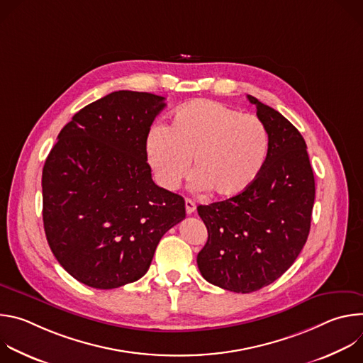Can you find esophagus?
I'll return each mask as SVG.
<instances>
[{"label":"esophagus","instance_id":"1","mask_svg":"<svg viewBox=\"0 0 363 363\" xmlns=\"http://www.w3.org/2000/svg\"><path fill=\"white\" fill-rule=\"evenodd\" d=\"M195 208H196V205H195V202L192 201V199H185V211H186V214L189 216V214H192L194 211H195Z\"/></svg>","mask_w":363,"mask_h":363}]
</instances>
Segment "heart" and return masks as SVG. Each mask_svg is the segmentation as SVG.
Masks as SVG:
<instances>
[{
  "label": "heart",
  "mask_w": 363,
  "mask_h": 363,
  "mask_svg": "<svg viewBox=\"0 0 363 363\" xmlns=\"http://www.w3.org/2000/svg\"><path fill=\"white\" fill-rule=\"evenodd\" d=\"M267 152L260 119L208 99L185 103L167 129L155 128L146 139L147 162L161 186L178 189L192 160L195 188L220 198L244 192L260 175Z\"/></svg>",
  "instance_id": "1"
}]
</instances>
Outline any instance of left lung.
<instances>
[{"label": "left lung", "instance_id": "1", "mask_svg": "<svg viewBox=\"0 0 363 363\" xmlns=\"http://www.w3.org/2000/svg\"><path fill=\"white\" fill-rule=\"evenodd\" d=\"M247 99L269 135L266 164L240 195L198 206L208 230L198 269L206 281L234 293L260 290L289 270L307 241L315 203L303 136L281 113Z\"/></svg>", "mask_w": 363, "mask_h": 363}]
</instances>
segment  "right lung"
Returning <instances> with one entry per match:
<instances>
[{
    "mask_svg": "<svg viewBox=\"0 0 363 363\" xmlns=\"http://www.w3.org/2000/svg\"><path fill=\"white\" fill-rule=\"evenodd\" d=\"M165 97L119 90L79 111L43 168V223L60 266L101 290L139 280L162 235L185 218L181 195L152 181L150 125Z\"/></svg>",
    "mask_w": 363,
    "mask_h": 363,
    "instance_id": "add662e5",
    "label": "right lung"
}]
</instances>
